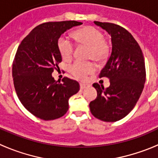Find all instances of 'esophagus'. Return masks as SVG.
Here are the masks:
<instances>
[{"label": "esophagus", "mask_w": 158, "mask_h": 158, "mask_svg": "<svg viewBox=\"0 0 158 158\" xmlns=\"http://www.w3.org/2000/svg\"><path fill=\"white\" fill-rule=\"evenodd\" d=\"M86 87H87V85H86V84H84V83H81L80 84L81 89H85Z\"/></svg>", "instance_id": "obj_1"}]
</instances>
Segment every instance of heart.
Here are the masks:
<instances>
[{"mask_svg":"<svg viewBox=\"0 0 158 158\" xmlns=\"http://www.w3.org/2000/svg\"><path fill=\"white\" fill-rule=\"evenodd\" d=\"M79 44L89 47V58L96 62H102L107 58L109 47L100 30L92 26H88L77 30L73 34ZM58 47L62 58L65 61L71 59L74 51V45L66 36H62L58 41ZM96 70V65L92 62L77 61L69 67L71 74L77 79H85L88 75Z\"/></svg>","mask_w":158,"mask_h":158,"instance_id":"1","label":"heart"}]
</instances>
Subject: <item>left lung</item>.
Returning a JSON list of instances; mask_svg holds the SVG:
<instances>
[{
    "instance_id": "obj_1",
    "label": "left lung",
    "mask_w": 158,
    "mask_h": 158,
    "mask_svg": "<svg viewBox=\"0 0 158 158\" xmlns=\"http://www.w3.org/2000/svg\"><path fill=\"white\" fill-rule=\"evenodd\" d=\"M111 35V53L100 77H107L110 86L97 83L93 87L97 96L90 102V111L104 122H115L127 115L139 100L146 82L142 51L135 38L119 25L94 21Z\"/></svg>"
}]
</instances>
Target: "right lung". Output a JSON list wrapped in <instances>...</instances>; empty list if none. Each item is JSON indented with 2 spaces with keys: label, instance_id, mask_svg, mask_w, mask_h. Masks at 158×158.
<instances>
[{
  "label": "right lung",
  "instance_id": "obj_1",
  "mask_svg": "<svg viewBox=\"0 0 158 158\" xmlns=\"http://www.w3.org/2000/svg\"><path fill=\"white\" fill-rule=\"evenodd\" d=\"M81 24L75 20L42 23L18 47L12 64L14 87L23 107L37 118L53 120L63 116L69 109V99L80 89L77 81L68 77L62 83L56 81L52 73L62 62L60 36Z\"/></svg>",
  "mask_w": 158,
  "mask_h": 158
}]
</instances>
